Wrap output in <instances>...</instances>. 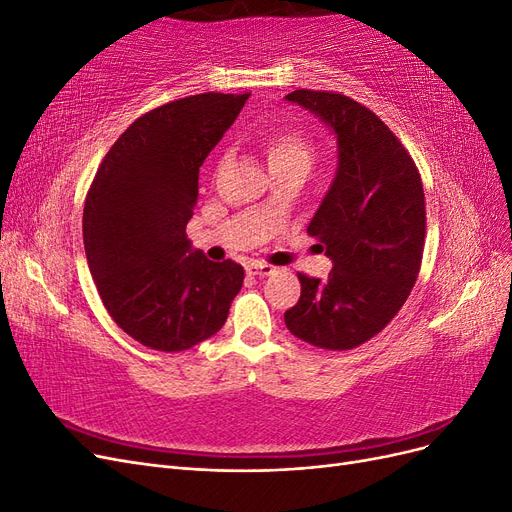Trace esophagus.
<instances>
[{
  "label": "esophagus",
  "instance_id": "esophagus-1",
  "mask_svg": "<svg viewBox=\"0 0 512 512\" xmlns=\"http://www.w3.org/2000/svg\"><path fill=\"white\" fill-rule=\"evenodd\" d=\"M275 271L277 267L267 265V262H250V265H247V273L256 277H267V275H273Z\"/></svg>",
  "mask_w": 512,
  "mask_h": 512
}]
</instances>
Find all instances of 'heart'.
<instances>
[{
	"label": "heart",
	"instance_id": "b5f03b06",
	"mask_svg": "<svg viewBox=\"0 0 512 512\" xmlns=\"http://www.w3.org/2000/svg\"><path fill=\"white\" fill-rule=\"evenodd\" d=\"M271 173L284 170H309L314 162V143L299 130H277L262 138L260 143Z\"/></svg>",
	"mask_w": 512,
	"mask_h": 512
}]
</instances>
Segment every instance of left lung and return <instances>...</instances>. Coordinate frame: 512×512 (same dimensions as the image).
Segmentation results:
<instances>
[{
    "label": "left lung",
    "mask_w": 512,
    "mask_h": 512,
    "mask_svg": "<svg viewBox=\"0 0 512 512\" xmlns=\"http://www.w3.org/2000/svg\"><path fill=\"white\" fill-rule=\"evenodd\" d=\"M337 138V173L307 226L333 260L327 280L299 273L288 331L324 350H350L378 335L406 303L425 247L423 181L406 147L369 108L333 91L297 89Z\"/></svg>",
    "instance_id": "obj_1"
}]
</instances>
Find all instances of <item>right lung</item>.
Returning a JSON list of instances; mask_svg holds the SVG:
<instances>
[{
	"label": "right lung",
	"mask_w": 512,
	"mask_h": 512,
	"mask_svg": "<svg viewBox=\"0 0 512 512\" xmlns=\"http://www.w3.org/2000/svg\"><path fill=\"white\" fill-rule=\"evenodd\" d=\"M250 94H198L138 117L108 149L83 209L87 265L106 312L138 344L188 350L218 333L243 267L185 235L198 168Z\"/></svg>",
	"instance_id": "add662e5"
}]
</instances>
